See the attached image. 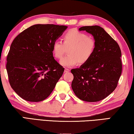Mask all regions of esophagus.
Returning a JSON list of instances; mask_svg holds the SVG:
<instances>
[{
    "label": "esophagus",
    "mask_w": 134,
    "mask_h": 134,
    "mask_svg": "<svg viewBox=\"0 0 134 134\" xmlns=\"http://www.w3.org/2000/svg\"><path fill=\"white\" fill-rule=\"evenodd\" d=\"M70 71V69H64V72H69Z\"/></svg>",
    "instance_id": "34e87169"
}]
</instances>
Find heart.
<instances>
[{
	"mask_svg": "<svg viewBox=\"0 0 134 134\" xmlns=\"http://www.w3.org/2000/svg\"><path fill=\"white\" fill-rule=\"evenodd\" d=\"M96 42L86 34L77 29H70L63 37V43L55 41L52 45L54 57L61 58L66 49L68 55L60 61L64 67H71L78 64H86L94 54Z\"/></svg>",
	"mask_w": 134,
	"mask_h": 134,
	"instance_id": "1",
	"label": "heart"
}]
</instances>
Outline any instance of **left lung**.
<instances>
[{
  "label": "left lung",
  "instance_id": "obj_1",
  "mask_svg": "<svg viewBox=\"0 0 134 134\" xmlns=\"http://www.w3.org/2000/svg\"><path fill=\"white\" fill-rule=\"evenodd\" d=\"M79 30L93 36L96 48L89 62L71 70L74 76L71 87L82 100L98 102L117 87L122 72L121 51L118 43L100 26H82Z\"/></svg>",
  "mask_w": 134,
  "mask_h": 134
}]
</instances>
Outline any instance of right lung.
I'll use <instances>...</instances> for the list:
<instances>
[{
	"label": "right lung",
	"instance_id": "obj_1",
	"mask_svg": "<svg viewBox=\"0 0 134 134\" xmlns=\"http://www.w3.org/2000/svg\"><path fill=\"white\" fill-rule=\"evenodd\" d=\"M67 26L37 24L20 33L10 45L6 70L11 87L29 102L47 98L64 69L54 59L53 42Z\"/></svg>",
	"mask_w": 134,
	"mask_h": 134
}]
</instances>
